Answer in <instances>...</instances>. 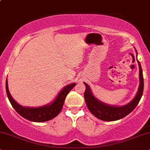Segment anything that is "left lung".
<instances>
[{"label":"left lung","mask_w":150,"mask_h":150,"mask_svg":"<svg viewBox=\"0 0 150 150\" xmlns=\"http://www.w3.org/2000/svg\"><path fill=\"white\" fill-rule=\"evenodd\" d=\"M136 52H137V51H136ZM137 62L138 66H139L140 78V84L137 93L132 101L125 105L122 106V107L109 105L100 101L92 93L91 90L88 85L86 83H84L86 86V90L84 92L85 102H86L88 110L93 115L99 118L100 120L104 121H115L125 117L126 115L129 114L135 109L140 100H141L142 96H143L144 87L143 71H142L141 64L138 61V59Z\"/></svg>","instance_id":"obj_1"}]
</instances>
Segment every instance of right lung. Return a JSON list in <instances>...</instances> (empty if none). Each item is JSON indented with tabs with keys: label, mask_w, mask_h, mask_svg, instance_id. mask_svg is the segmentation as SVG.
Listing matches in <instances>:
<instances>
[{
	"label": "right lung",
	"mask_w": 150,
	"mask_h": 150,
	"mask_svg": "<svg viewBox=\"0 0 150 150\" xmlns=\"http://www.w3.org/2000/svg\"><path fill=\"white\" fill-rule=\"evenodd\" d=\"M76 85L75 83L64 86L52 103L39 107H25L18 105L9 93L7 79H6V92L7 97L13 108L24 118L33 122H41L50 120L60 113L63 107L67 94Z\"/></svg>",
	"instance_id": "obj_1"
}]
</instances>
